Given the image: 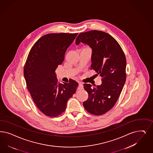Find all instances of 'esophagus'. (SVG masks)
Segmentation results:
<instances>
[{
	"label": "esophagus",
	"instance_id": "34e87169",
	"mask_svg": "<svg viewBox=\"0 0 153 153\" xmlns=\"http://www.w3.org/2000/svg\"><path fill=\"white\" fill-rule=\"evenodd\" d=\"M83 88V83H79V86H78V89H82Z\"/></svg>",
	"mask_w": 153,
	"mask_h": 153
}]
</instances>
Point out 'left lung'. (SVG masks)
<instances>
[{"instance_id":"left-lung-1","label":"left lung","mask_w":153,"mask_h":153,"mask_svg":"<svg viewBox=\"0 0 153 153\" xmlns=\"http://www.w3.org/2000/svg\"><path fill=\"white\" fill-rule=\"evenodd\" d=\"M88 45L92 49L91 68L102 77V83L92 87L84 84L88 98L83 106L89 113L100 115L112 108L118 100L126 80V59L117 41L99 30L79 34L75 44Z\"/></svg>"}]
</instances>
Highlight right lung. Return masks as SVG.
Returning <instances> with one entry per match:
<instances>
[{"label": "right lung", "mask_w": 153, "mask_h": 153, "mask_svg": "<svg viewBox=\"0 0 153 153\" xmlns=\"http://www.w3.org/2000/svg\"><path fill=\"white\" fill-rule=\"evenodd\" d=\"M76 34L52 33L38 40L30 51L24 74L27 88L35 104L45 115L55 117L64 113L78 83L70 79L59 83L55 70L64 61L65 54Z\"/></svg>", "instance_id": "right-lung-1"}]
</instances>
